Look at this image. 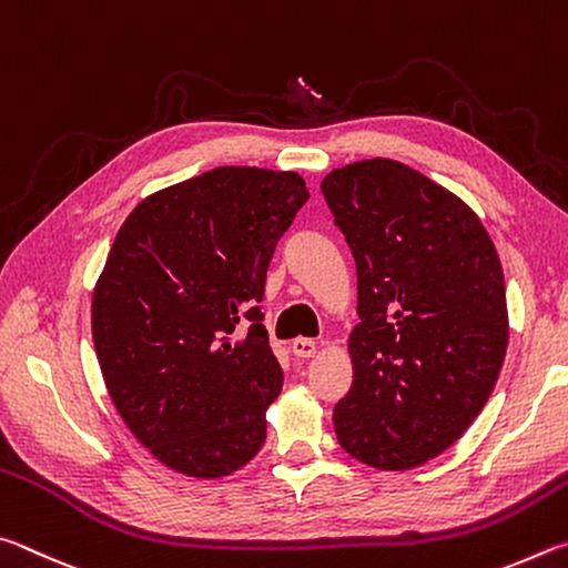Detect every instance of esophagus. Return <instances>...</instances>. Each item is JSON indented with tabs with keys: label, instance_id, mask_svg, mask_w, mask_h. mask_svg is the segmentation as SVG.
Instances as JSON below:
<instances>
[{
	"label": "esophagus",
	"instance_id": "34e87169",
	"mask_svg": "<svg viewBox=\"0 0 568 568\" xmlns=\"http://www.w3.org/2000/svg\"><path fill=\"white\" fill-rule=\"evenodd\" d=\"M292 352H294V356L310 359V356L316 354V342L314 339H304V336H300V339L292 342Z\"/></svg>",
	"mask_w": 568,
	"mask_h": 568
}]
</instances>
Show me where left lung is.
Returning a JSON list of instances; mask_svg holds the SVG:
<instances>
[{
	"label": "left lung",
	"mask_w": 568,
	"mask_h": 568,
	"mask_svg": "<svg viewBox=\"0 0 568 568\" xmlns=\"http://www.w3.org/2000/svg\"><path fill=\"white\" fill-rule=\"evenodd\" d=\"M322 194L356 262L362 320L336 439L374 469H414L469 429L499 379V254L459 196L394 159L334 169Z\"/></svg>",
	"instance_id": "obj_1"
}]
</instances>
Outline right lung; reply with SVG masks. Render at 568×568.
I'll use <instances>...</instances> for the list:
<instances>
[{"label":"right lung","instance_id":"obj_1","mask_svg":"<svg viewBox=\"0 0 568 568\" xmlns=\"http://www.w3.org/2000/svg\"><path fill=\"white\" fill-rule=\"evenodd\" d=\"M304 179L216 166L146 196L119 229L92 302L109 396L159 462L219 479L252 462L284 374L264 329L278 239Z\"/></svg>","mask_w":568,"mask_h":568}]
</instances>
